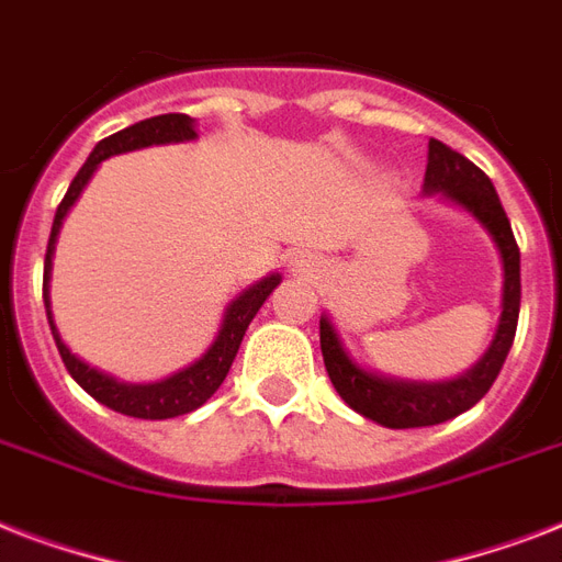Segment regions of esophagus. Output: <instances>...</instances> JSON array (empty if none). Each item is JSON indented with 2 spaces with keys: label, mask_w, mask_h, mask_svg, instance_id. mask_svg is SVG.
<instances>
[{
  "label": "esophagus",
  "mask_w": 562,
  "mask_h": 562,
  "mask_svg": "<svg viewBox=\"0 0 562 562\" xmlns=\"http://www.w3.org/2000/svg\"><path fill=\"white\" fill-rule=\"evenodd\" d=\"M294 265H297V268H303V259H294Z\"/></svg>",
  "instance_id": "34e87169"
}]
</instances>
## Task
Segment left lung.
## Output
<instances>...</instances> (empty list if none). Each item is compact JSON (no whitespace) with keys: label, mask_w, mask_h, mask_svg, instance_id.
<instances>
[{"label":"left lung","mask_w":562,"mask_h":562,"mask_svg":"<svg viewBox=\"0 0 562 562\" xmlns=\"http://www.w3.org/2000/svg\"><path fill=\"white\" fill-rule=\"evenodd\" d=\"M423 192L443 194L446 201L458 203L484 224L505 268V285H502V317L493 335L490 350L481 361L452 382H400L384 375L368 373L350 359L344 350L341 338L329 324V317H321V352H324L326 373L333 379L335 391L352 411L361 417L373 419L387 428H419L437 426L446 419L470 411L484 393L493 387L498 370L505 364L507 352L514 347L516 321H519V300H522V282H519V247H516L514 229L505 215V206L498 201L496 187L490 183L484 171L470 162L463 154L452 151L440 139H428V166Z\"/></svg>","instance_id":"left-lung-1"}]
</instances>
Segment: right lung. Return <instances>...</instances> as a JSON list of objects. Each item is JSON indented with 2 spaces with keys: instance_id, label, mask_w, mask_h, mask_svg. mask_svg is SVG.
Segmentation results:
<instances>
[{
  "instance_id": "add662e5",
  "label": "right lung",
  "mask_w": 562,
  "mask_h": 562,
  "mask_svg": "<svg viewBox=\"0 0 562 562\" xmlns=\"http://www.w3.org/2000/svg\"><path fill=\"white\" fill-rule=\"evenodd\" d=\"M194 122L187 113H166V116H151L145 122H136V125L119 131V134L101 139L92 154L87 157V162L81 166V171L75 175V180L66 189L64 201L55 212V224H52V236H48L46 247V265H43V303H46V317L48 326H52V335H55L57 352L64 359L66 370L72 375L75 382L81 384L83 391L90 393L92 400H99L101 405L119 411V414H127V417L136 419H169L180 417V414H189V411L201 408L203 402L210 400L212 393L218 391L221 382L227 379L229 364L236 359L238 344L245 338L247 326L256 317V312L262 308V303L268 300L277 285H280V273H271L265 277L256 285H250L247 291H241L233 303L224 312V321H221L218 338L212 341V347L203 352L201 359L189 364L187 370L162 379V382L154 384H127L119 382L113 375L101 373V370L90 368L87 361H81L78 356L69 352L60 335H57V326L52 321V308H48V273H52V254H55L57 233H60V224H64L66 212L78 201V194L83 192V187L90 183L92 171L99 169L101 160H108L113 154L134 151V148H148V145H162V143H183V139H194Z\"/></svg>"
}]
</instances>
